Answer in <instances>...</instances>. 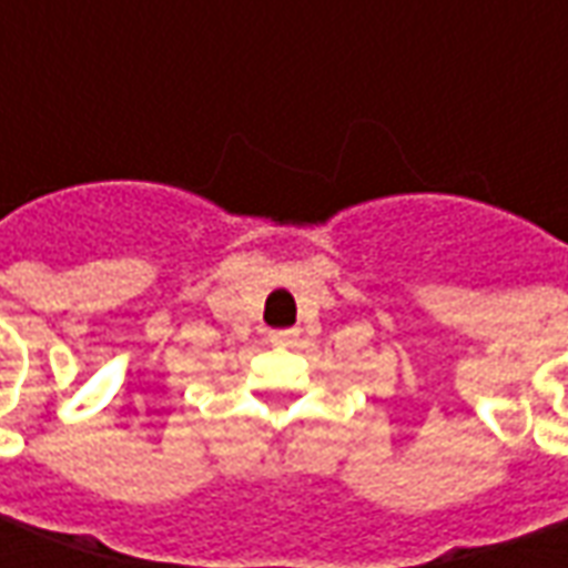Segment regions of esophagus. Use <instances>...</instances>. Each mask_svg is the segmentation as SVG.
<instances>
[{
    "label": "esophagus",
    "mask_w": 568,
    "mask_h": 568,
    "mask_svg": "<svg viewBox=\"0 0 568 568\" xmlns=\"http://www.w3.org/2000/svg\"><path fill=\"white\" fill-rule=\"evenodd\" d=\"M271 344H280V346L295 344V332H271Z\"/></svg>",
    "instance_id": "34e87169"
}]
</instances>
